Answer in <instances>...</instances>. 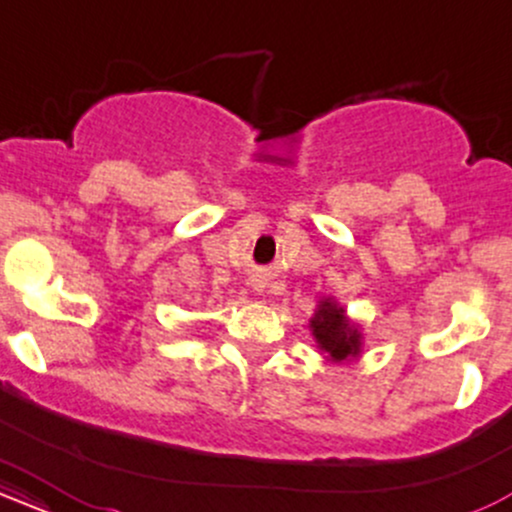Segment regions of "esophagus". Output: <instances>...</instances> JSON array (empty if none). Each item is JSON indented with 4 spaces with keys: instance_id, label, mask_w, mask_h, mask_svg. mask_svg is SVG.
<instances>
[{
    "instance_id": "esophagus-1",
    "label": "esophagus",
    "mask_w": 512,
    "mask_h": 512,
    "mask_svg": "<svg viewBox=\"0 0 512 512\" xmlns=\"http://www.w3.org/2000/svg\"><path fill=\"white\" fill-rule=\"evenodd\" d=\"M252 289L262 291V289H264V281H262V279H252Z\"/></svg>"
}]
</instances>
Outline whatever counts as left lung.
Returning <instances> with one entry per match:
<instances>
[{
  "instance_id": "8db88e82",
  "label": "left lung",
  "mask_w": 512,
  "mask_h": 512,
  "mask_svg": "<svg viewBox=\"0 0 512 512\" xmlns=\"http://www.w3.org/2000/svg\"><path fill=\"white\" fill-rule=\"evenodd\" d=\"M313 332L320 351H325L327 361L342 363L361 354V327L346 317V310L332 298H322L315 315L310 317Z\"/></svg>"
}]
</instances>
